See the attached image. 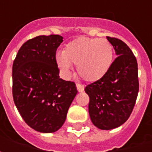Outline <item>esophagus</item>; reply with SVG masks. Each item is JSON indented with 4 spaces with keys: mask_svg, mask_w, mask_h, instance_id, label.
I'll return each instance as SVG.
<instances>
[{
    "mask_svg": "<svg viewBox=\"0 0 152 152\" xmlns=\"http://www.w3.org/2000/svg\"><path fill=\"white\" fill-rule=\"evenodd\" d=\"M76 89L78 90V92H82L85 89V86L80 84H76Z\"/></svg>",
    "mask_w": 152,
    "mask_h": 152,
    "instance_id": "34e87169",
    "label": "esophagus"
}]
</instances>
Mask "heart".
Wrapping results in <instances>:
<instances>
[{"label": "heart", "instance_id": "1", "mask_svg": "<svg viewBox=\"0 0 152 152\" xmlns=\"http://www.w3.org/2000/svg\"><path fill=\"white\" fill-rule=\"evenodd\" d=\"M113 56V46L107 40L80 37L66 44L63 53H57L56 63L63 76H69L74 64L81 79L94 82L108 72Z\"/></svg>", "mask_w": 152, "mask_h": 152}]
</instances>
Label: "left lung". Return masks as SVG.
<instances>
[{
    "instance_id": "8db88e82",
    "label": "left lung",
    "mask_w": 152,
    "mask_h": 152,
    "mask_svg": "<svg viewBox=\"0 0 152 152\" xmlns=\"http://www.w3.org/2000/svg\"><path fill=\"white\" fill-rule=\"evenodd\" d=\"M117 58L102 79L86 86L92 123L103 130L121 126L127 121L136 102L139 89L137 63L124 41L107 37Z\"/></svg>"
}]
</instances>
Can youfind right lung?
Here are the masks:
<instances>
[{
  "label": "right lung",
  "mask_w": 152,
  "mask_h": 152,
  "mask_svg": "<svg viewBox=\"0 0 152 152\" xmlns=\"http://www.w3.org/2000/svg\"><path fill=\"white\" fill-rule=\"evenodd\" d=\"M59 35L39 36L18 50L12 69L13 99L27 124L40 133L58 130L77 94L75 83L59 78L56 50Z\"/></svg>",
  "instance_id": "1"
}]
</instances>
